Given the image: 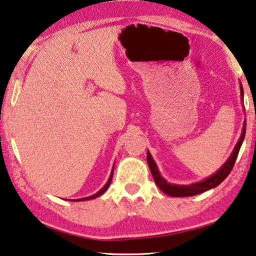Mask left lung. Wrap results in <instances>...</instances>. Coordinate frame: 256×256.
I'll use <instances>...</instances> for the list:
<instances>
[{
	"label": "left lung",
	"mask_w": 256,
	"mask_h": 256,
	"mask_svg": "<svg viewBox=\"0 0 256 256\" xmlns=\"http://www.w3.org/2000/svg\"><path fill=\"white\" fill-rule=\"evenodd\" d=\"M240 93H241V98L244 99V88L241 84H240ZM244 134H246V120L244 122L242 132H241L239 141H238L236 148L233 149L232 154H230V156L228 157V160H226L225 164H224V166L220 168L216 174H213L212 176L206 178L205 180L198 182V183H194L190 185H176V184L168 183V182L160 176V171L157 169L155 160H152V155H150V152H146V162H148L149 169L152 171L154 180H155L157 186H158L164 194L170 196V197H190V196L202 194V192L208 191L210 188L218 186V185L222 183L227 176H228L230 171H232L234 163H236V160L238 154H239V150L241 148V144H242L244 142Z\"/></svg>",
	"instance_id": "left-lung-1"
}]
</instances>
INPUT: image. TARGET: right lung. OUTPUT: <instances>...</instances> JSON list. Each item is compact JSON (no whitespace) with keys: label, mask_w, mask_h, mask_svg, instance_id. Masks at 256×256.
<instances>
[{"label":"right lung","mask_w":256,"mask_h":256,"mask_svg":"<svg viewBox=\"0 0 256 256\" xmlns=\"http://www.w3.org/2000/svg\"><path fill=\"white\" fill-rule=\"evenodd\" d=\"M113 171L114 170H112V174H110V178H108V180H107V183L104 184V186L101 188V190L99 191V192H96V194H93V196H90V197H86V198H80V199H76V202H82V200H88V199H94V198H96V197H99V196H101L102 194H104V192H106V190L108 188V186H110V182H112V178H113Z\"/></svg>","instance_id":"right-lung-1"}]
</instances>
